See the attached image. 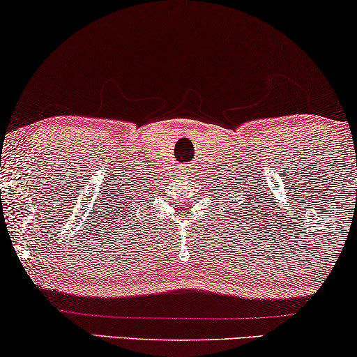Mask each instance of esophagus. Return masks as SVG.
I'll return each instance as SVG.
<instances>
[{
    "instance_id": "obj_1",
    "label": "esophagus",
    "mask_w": 357,
    "mask_h": 357,
    "mask_svg": "<svg viewBox=\"0 0 357 357\" xmlns=\"http://www.w3.org/2000/svg\"><path fill=\"white\" fill-rule=\"evenodd\" d=\"M190 173H192V167H190V165H183V168H181V174H184V176H189Z\"/></svg>"
}]
</instances>
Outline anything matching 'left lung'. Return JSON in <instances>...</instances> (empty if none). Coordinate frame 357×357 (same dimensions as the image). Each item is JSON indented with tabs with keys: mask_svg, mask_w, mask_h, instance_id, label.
<instances>
[{
	"mask_svg": "<svg viewBox=\"0 0 357 357\" xmlns=\"http://www.w3.org/2000/svg\"><path fill=\"white\" fill-rule=\"evenodd\" d=\"M234 197L238 199V195H234ZM236 199H234V200H231V204H233L234 207L238 208V210H236V212H233V218H236V217H241V212H243V218L248 220L249 213H248V210H244V208L248 207V204H250V202H245V200H244V205H241V204H238V200H236ZM244 213H246L245 215H243ZM252 213H254V212H252Z\"/></svg>",
	"mask_w": 357,
	"mask_h": 357,
	"instance_id": "left-lung-1",
	"label": "left lung"
}]
</instances>
